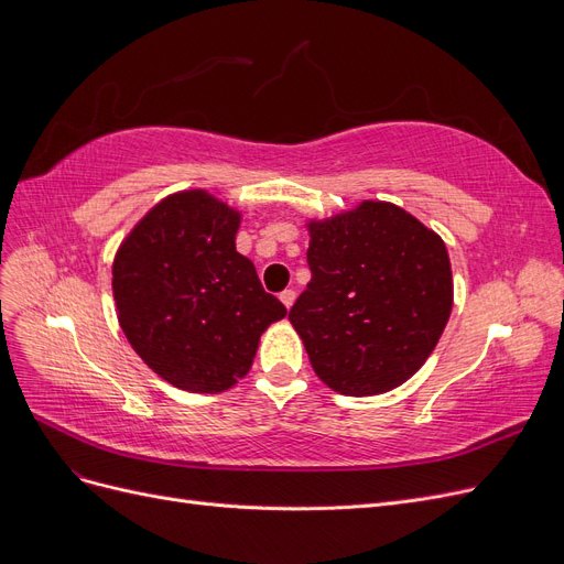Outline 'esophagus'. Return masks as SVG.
I'll return each instance as SVG.
<instances>
[{
    "label": "esophagus",
    "mask_w": 564,
    "mask_h": 564,
    "mask_svg": "<svg viewBox=\"0 0 564 564\" xmlns=\"http://www.w3.org/2000/svg\"><path fill=\"white\" fill-rule=\"evenodd\" d=\"M280 301L286 305V308H292L294 301H296V292H294V289H284V292L280 294Z\"/></svg>",
    "instance_id": "obj_1"
}]
</instances>
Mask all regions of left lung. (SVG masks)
<instances>
[{
	"mask_svg": "<svg viewBox=\"0 0 564 564\" xmlns=\"http://www.w3.org/2000/svg\"><path fill=\"white\" fill-rule=\"evenodd\" d=\"M311 282L289 311L317 377L344 395H379L429 360L452 313L440 237L395 204L311 224Z\"/></svg>",
	"mask_w": 564,
	"mask_h": 564,
	"instance_id": "8db88e82",
	"label": "left lung"
}]
</instances>
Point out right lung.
I'll return each mask as SVG.
<instances>
[{"label":"right lung","instance_id":"1","mask_svg":"<svg viewBox=\"0 0 564 564\" xmlns=\"http://www.w3.org/2000/svg\"><path fill=\"white\" fill-rule=\"evenodd\" d=\"M237 226L224 202L178 193L150 209L115 256L119 324L143 362L181 390L235 386L261 334L286 315L235 249Z\"/></svg>","mask_w":564,"mask_h":564}]
</instances>
